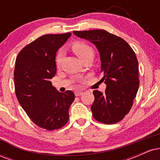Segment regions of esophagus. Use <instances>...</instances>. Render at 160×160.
<instances>
[{
	"mask_svg": "<svg viewBox=\"0 0 160 160\" xmlns=\"http://www.w3.org/2000/svg\"><path fill=\"white\" fill-rule=\"evenodd\" d=\"M74 94H75V96L78 97V96H80V95H81L82 94V92H80V91H77V92H75Z\"/></svg>",
	"mask_w": 160,
	"mask_h": 160,
	"instance_id": "34e87169",
	"label": "esophagus"
}]
</instances>
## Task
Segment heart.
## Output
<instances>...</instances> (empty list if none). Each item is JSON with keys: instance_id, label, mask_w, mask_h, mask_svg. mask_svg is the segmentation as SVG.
Segmentation results:
<instances>
[{"instance_id": "obj_1", "label": "heart", "mask_w": 160, "mask_h": 160, "mask_svg": "<svg viewBox=\"0 0 160 160\" xmlns=\"http://www.w3.org/2000/svg\"><path fill=\"white\" fill-rule=\"evenodd\" d=\"M71 49L73 50L75 54L78 56L80 59L82 60L86 57L94 56V49L91 46L82 41H76L72 43L71 45ZM62 52L59 51L56 54V65L57 66H59L61 64L62 60Z\"/></svg>"}]
</instances>
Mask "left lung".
Returning <instances> with one entry per match:
<instances>
[{
    "label": "left lung",
    "mask_w": 160,
    "mask_h": 160,
    "mask_svg": "<svg viewBox=\"0 0 160 160\" xmlns=\"http://www.w3.org/2000/svg\"><path fill=\"white\" fill-rule=\"evenodd\" d=\"M73 33L94 43L100 53L102 80L107 88L104 93L93 91V117L104 124L120 122L131 110L138 90V62L135 52L126 40L105 30Z\"/></svg>",
    "instance_id": "obj_1"
}]
</instances>
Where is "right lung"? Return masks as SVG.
Instances as JSON below:
<instances>
[{
    "instance_id": "obj_1",
    "label": "right lung",
    "mask_w": 160,
    "mask_h": 160,
    "mask_svg": "<svg viewBox=\"0 0 160 160\" xmlns=\"http://www.w3.org/2000/svg\"><path fill=\"white\" fill-rule=\"evenodd\" d=\"M71 33L45 34L25 46L16 59L15 92L20 105L34 124L52 131L63 127L75 95L59 92L52 86L56 75V55Z\"/></svg>"
}]
</instances>
